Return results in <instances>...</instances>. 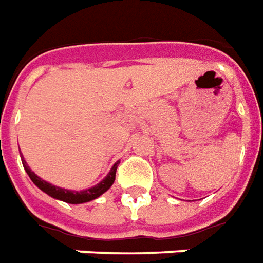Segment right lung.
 Listing matches in <instances>:
<instances>
[{"mask_svg": "<svg viewBox=\"0 0 263 263\" xmlns=\"http://www.w3.org/2000/svg\"><path fill=\"white\" fill-rule=\"evenodd\" d=\"M22 159V164L25 167V171L28 173V176L30 177V180L33 181V184L40 188L43 192H46L47 195H50L54 199H58V201L67 202V203H72V205H78V203H85V202H90L93 199H96L100 195H103L107 190H110V186L114 184V180H116V171L117 167H118V163L117 161L116 164L111 167V170L108 171L104 178H103L99 184L93 185L92 188H87V190H82V191H71V190H65V188H60V186H55L44 181L43 178H40L39 176H36L30 167L28 166L26 160L23 159V156H21Z\"/></svg>", "mask_w": 263, "mask_h": 263, "instance_id": "obj_1", "label": "right lung"}]
</instances>
